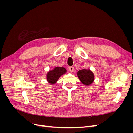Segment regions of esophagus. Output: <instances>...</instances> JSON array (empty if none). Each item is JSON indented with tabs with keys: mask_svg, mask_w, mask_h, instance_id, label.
Segmentation results:
<instances>
[{
	"mask_svg": "<svg viewBox=\"0 0 133 133\" xmlns=\"http://www.w3.org/2000/svg\"><path fill=\"white\" fill-rule=\"evenodd\" d=\"M68 68H69V70L71 71V72H73L74 70V67L72 66H69L68 67Z\"/></svg>",
	"mask_w": 133,
	"mask_h": 133,
	"instance_id": "1",
	"label": "esophagus"
}]
</instances>
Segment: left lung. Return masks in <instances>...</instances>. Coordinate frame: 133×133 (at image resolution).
I'll return each instance as SVG.
<instances>
[{
  "instance_id": "obj_1",
  "label": "left lung",
  "mask_w": 133,
  "mask_h": 133,
  "mask_svg": "<svg viewBox=\"0 0 133 133\" xmlns=\"http://www.w3.org/2000/svg\"><path fill=\"white\" fill-rule=\"evenodd\" d=\"M78 76L84 85H89L94 81V74L90 70L83 69L78 71Z\"/></svg>"
}]
</instances>
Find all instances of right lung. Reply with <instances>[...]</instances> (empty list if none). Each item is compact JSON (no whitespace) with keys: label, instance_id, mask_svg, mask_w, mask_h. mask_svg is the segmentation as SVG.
Masks as SVG:
<instances>
[{"label":"right lung","instance_id":"add662e5","mask_svg":"<svg viewBox=\"0 0 133 133\" xmlns=\"http://www.w3.org/2000/svg\"><path fill=\"white\" fill-rule=\"evenodd\" d=\"M66 71V70L63 67H55L53 70L49 71L47 74L48 82L51 84H54L57 82L60 76L65 73Z\"/></svg>","mask_w":133,"mask_h":133}]
</instances>
